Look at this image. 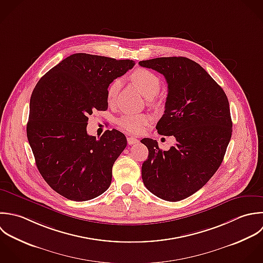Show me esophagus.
Returning <instances> with one entry per match:
<instances>
[{
  "mask_svg": "<svg viewBox=\"0 0 263 263\" xmlns=\"http://www.w3.org/2000/svg\"><path fill=\"white\" fill-rule=\"evenodd\" d=\"M127 142H128V144L132 145V144L138 143L139 141H138V139H136V138H134V137H128V138H127Z\"/></svg>",
  "mask_w": 263,
  "mask_h": 263,
  "instance_id": "1",
  "label": "esophagus"
}]
</instances>
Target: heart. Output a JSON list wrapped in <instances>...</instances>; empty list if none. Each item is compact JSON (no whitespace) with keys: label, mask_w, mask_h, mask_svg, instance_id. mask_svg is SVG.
I'll return each instance as SVG.
<instances>
[{"label":"heart","mask_w":263,"mask_h":263,"mask_svg":"<svg viewBox=\"0 0 263 263\" xmlns=\"http://www.w3.org/2000/svg\"><path fill=\"white\" fill-rule=\"evenodd\" d=\"M131 81L146 98H152L157 95L161 86L159 77L145 68L136 69L131 74ZM120 87L121 81L118 79L114 80L109 84L106 91V98L108 103H112L116 100ZM148 122L149 118L146 115H124L118 120V125L121 129L129 133L138 134L143 131Z\"/></svg>","instance_id":"obj_1"}]
</instances>
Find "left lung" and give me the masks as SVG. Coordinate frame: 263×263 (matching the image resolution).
Wrapping results in <instances>:
<instances>
[{
    "label": "left lung",
    "mask_w": 263,
    "mask_h": 263,
    "mask_svg": "<svg viewBox=\"0 0 263 263\" xmlns=\"http://www.w3.org/2000/svg\"><path fill=\"white\" fill-rule=\"evenodd\" d=\"M139 65L165 77L168 95L156 129L176 139L168 151L157 140H141L148 149L142 180L158 198L180 201L202 189L223 161L233 132L229 99L211 76L186 57H159Z\"/></svg>",
    "instance_id": "8db88e82"
}]
</instances>
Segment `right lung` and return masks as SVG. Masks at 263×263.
I'll return each mask as SVG.
<instances>
[{"mask_svg":"<svg viewBox=\"0 0 263 263\" xmlns=\"http://www.w3.org/2000/svg\"><path fill=\"white\" fill-rule=\"evenodd\" d=\"M134 64L130 59L76 53L52 67L34 87L27 139L42 177L62 197L84 202L109 187L114 163L127 139L116 129L98 139L88 135V117L94 109H107L109 84Z\"/></svg>","mask_w":263,"mask_h":263,"instance_id":"add662e5","label":"right lung"}]
</instances>
